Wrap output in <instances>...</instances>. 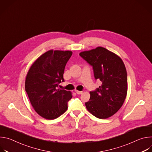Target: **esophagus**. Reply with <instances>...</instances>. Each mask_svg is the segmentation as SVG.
Instances as JSON below:
<instances>
[{"label": "esophagus", "mask_w": 152, "mask_h": 152, "mask_svg": "<svg viewBox=\"0 0 152 152\" xmlns=\"http://www.w3.org/2000/svg\"><path fill=\"white\" fill-rule=\"evenodd\" d=\"M76 93L77 94H82V91H78V90H75Z\"/></svg>", "instance_id": "34e87169"}]
</instances>
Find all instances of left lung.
<instances>
[{"instance_id": "1", "label": "left lung", "mask_w": 152, "mask_h": 152, "mask_svg": "<svg viewBox=\"0 0 152 152\" xmlns=\"http://www.w3.org/2000/svg\"><path fill=\"white\" fill-rule=\"evenodd\" d=\"M79 55L93 67L95 79L102 85L90 91L85 103L87 110L94 116L106 119L115 114L122 106L127 95V72L122 59L102 47L82 52Z\"/></svg>"}]
</instances>
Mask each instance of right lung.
Returning <instances> with one entry per match:
<instances>
[{"mask_svg": "<svg viewBox=\"0 0 152 152\" xmlns=\"http://www.w3.org/2000/svg\"><path fill=\"white\" fill-rule=\"evenodd\" d=\"M72 51L50 50L32 65L25 80V90L34 110L41 117L53 120L67 110L72 93L58 88L64 82L66 65Z\"/></svg>", "mask_w": 152, "mask_h": 152, "instance_id": "right-lung-1", "label": "right lung"}]
</instances>
